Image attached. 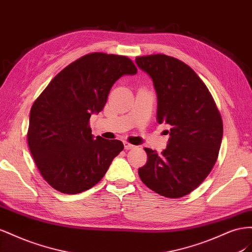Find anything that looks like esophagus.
I'll list each match as a JSON object with an SVG mask.
<instances>
[{
	"instance_id": "esophagus-1",
	"label": "esophagus",
	"mask_w": 252,
	"mask_h": 252,
	"mask_svg": "<svg viewBox=\"0 0 252 252\" xmlns=\"http://www.w3.org/2000/svg\"><path fill=\"white\" fill-rule=\"evenodd\" d=\"M124 145H125V149H126V150H131V149H134V148H135V146L131 145V143H128L127 141H125Z\"/></svg>"
}]
</instances>
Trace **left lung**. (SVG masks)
Returning <instances> with one entry per match:
<instances>
[{"label": "left lung", "instance_id": "left-lung-1", "mask_svg": "<svg viewBox=\"0 0 252 252\" xmlns=\"http://www.w3.org/2000/svg\"><path fill=\"white\" fill-rule=\"evenodd\" d=\"M151 77L157 95V122L171 126L168 146L160 155L145 148L148 160L139 177L159 195L178 198L209 175L222 138V121L205 83L189 65L157 54L136 58Z\"/></svg>", "mask_w": 252, "mask_h": 252}]
</instances>
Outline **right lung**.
<instances>
[{
    "mask_svg": "<svg viewBox=\"0 0 252 252\" xmlns=\"http://www.w3.org/2000/svg\"><path fill=\"white\" fill-rule=\"evenodd\" d=\"M136 73L126 56L92 53L63 68L35 99L28 147L41 175L54 189L65 194L91 189L124 150L120 140L94 138L90 118L103 110L121 76Z\"/></svg>",
    "mask_w": 252,
    "mask_h": 252,
    "instance_id": "obj_1",
    "label": "right lung"
}]
</instances>
